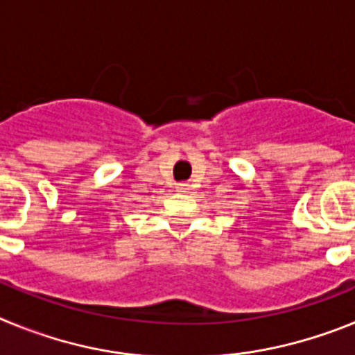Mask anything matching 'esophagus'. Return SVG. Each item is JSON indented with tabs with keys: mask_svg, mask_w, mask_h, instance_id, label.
I'll return each instance as SVG.
<instances>
[{
	"mask_svg": "<svg viewBox=\"0 0 355 355\" xmlns=\"http://www.w3.org/2000/svg\"><path fill=\"white\" fill-rule=\"evenodd\" d=\"M175 188H178V192H188V184L187 183H180Z\"/></svg>",
	"mask_w": 355,
	"mask_h": 355,
	"instance_id": "34e87169",
	"label": "esophagus"
}]
</instances>
